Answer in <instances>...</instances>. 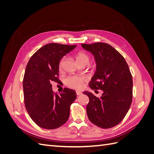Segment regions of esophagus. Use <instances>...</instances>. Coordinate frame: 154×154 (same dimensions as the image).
I'll use <instances>...</instances> for the list:
<instances>
[{
    "instance_id": "esophagus-1",
    "label": "esophagus",
    "mask_w": 154,
    "mask_h": 154,
    "mask_svg": "<svg viewBox=\"0 0 154 154\" xmlns=\"http://www.w3.org/2000/svg\"><path fill=\"white\" fill-rule=\"evenodd\" d=\"M76 94L77 96H80V95H82V92L80 91H76Z\"/></svg>"
}]
</instances>
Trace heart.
<instances>
[{"label": "heart", "instance_id": "obj_1", "mask_svg": "<svg viewBox=\"0 0 154 154\" xmlns=\"http://www.w3.org/2000/svg\"><path fill=\"white\" fill-rule=\"evenodd\" d=\"M76 62L79 65H81L83 63H87L88 64L90 62V57L87 53L83 52L78 53L76 56ZM64 59L62 58L60 62V67H61ZM85 81V79L82 77H76V76H71L69 77L66 80L67 84L72 88L79 89L81 88L83 86V83Z\"/></svg>", "mask_w": 154, "mask_h": 154}]
</instances>
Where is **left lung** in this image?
Listing matches in <instances>:
<instances>
[{
  "label": "left lung",
  "instance_id": "left-lung-1",
  "mask_svg": "<svg viewBox=\"0 0 154 154\" xmlns=\"http://www.w3.org/2000/svg\"><path fill=\"white\" fill-rule=\"evenodd\" d=\"M82 46L93 54L96 63L88 85L92 89L103 92L100 97L83 92L89 98L86 107L88 119L102 128L114 127L123 119L132 103L133 81L128 66L123 56L108 44Z\"/></svg>",
  "mask_w": 154,
  "mask_h": 154
}]
</instances>
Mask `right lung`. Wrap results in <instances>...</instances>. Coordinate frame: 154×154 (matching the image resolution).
<instances>
[{
	"label": "right lung",
	"instance_id": "obj_1",
	"mask_svg": "<svg viewBox=\"0 0 154 154\" xmlns=\"http://www.w3.org/2000/svg\"><path fill=\"white\" fill-rule=\"evenodd\" d=\"M76 47L51 43L44 45L32 56L26 68L23 90L26 109L40 127L56 129L69 119L70 106L76 98L75 91L64 88L54 94L51 82L59 83L61 59Z\"/></svg>",
	"mask_w": 154,
	"mask_h": 154
}]
</instances>
